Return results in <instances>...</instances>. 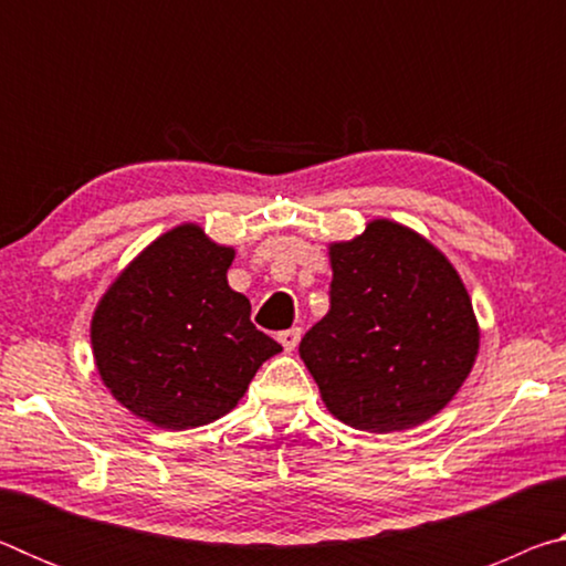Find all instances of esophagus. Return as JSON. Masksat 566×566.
<instances>
[{
    "label": "esophagus",
    "instance_id": "obj_1",
    "mask_svg": "<svg viewBox=\"0 0 566 566\" xmlns=\"http://www.w3.org/2000/svg\"><path fill=\"white\" fill-rule=\"evenodd\" d=\"M300 339H302V329L300 327L280 332V342H282L284 352H294V347H296V344H300Z\"/></svg>",
    "mask_w": 566,
    "mask_h": 566
}]
</instances>
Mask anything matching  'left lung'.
I'll list each match as a JSON object with an SVG mask.
<instances>
[{
    "label": "left lung",
    "instance_id": "1",
    "mask_svg": "<svg viewBox=\"0 0 566 566\" xmlns=\"http://www.w3.org/2000/svg\"><path fill=\"white\" fill-rule=\"evenodd\" d=\"M329 262V312L300 344L324 405L375 434L439 415L479 352L472 300L452 262L391 219L332 242Z\"/></svg>",
    "mask_w": 566,
    "mask_h": 566
}]
</instances>
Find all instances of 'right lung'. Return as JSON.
<instances>
[{"mask_svg": "<svg viewBox=\"0 0 566 566\" xmlns=\"http://www.w3.org/2000/svg\"><path fill=\"white\" fill-rule=\"evenodd\" d=\"M234 249L199 224L157 237L124 266L92 314V354L104 387L134 417L181 432L237 407L282 347L249 319L227 282Z\"/></svg>", "mask_w": 566, "mask_h": 566, "instance_id": "add662e5", "label": "right lung"}]
</instances>
